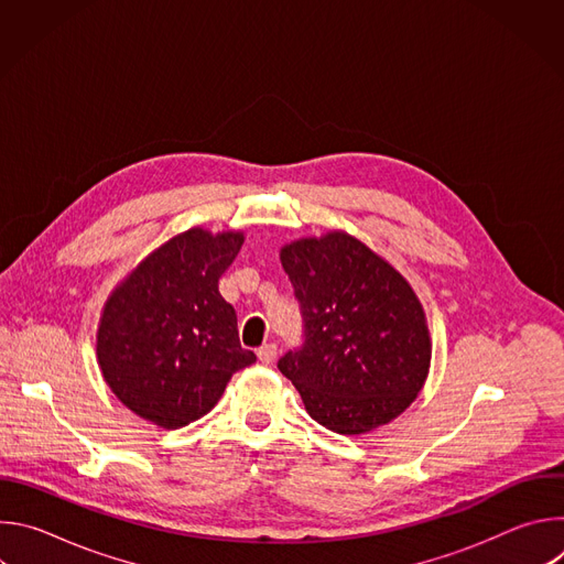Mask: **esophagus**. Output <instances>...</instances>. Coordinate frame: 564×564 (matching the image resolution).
<instances>
[{
	"mask_svg": "<svg viewBox=\"0 0 564 564\" xmlns=\"http://www.w3.org/2000/svg\"><path fill=\"white\" fill-rule=\"evenodd\" d=\"M257 357L261 364H272L276 359V346L274 344H263L259 350H257Z\"/></svg>",
	"mask_w": 564,
	"mask_h": 564,
	"instance_id": "1",
	"label": "esophagus"
}]
</instances>
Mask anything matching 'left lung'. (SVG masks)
<instances>
[{
  "label": "left lung",
  "mask_w": 564,
  "mask_h": 564,
  "mask_svg": "<svg viewBox=\"0 0 564 564\" xmlns=\"http://www.w3.org/2000/svg\"><path fill=\"white\" fill-rule=\"evenodd\" d=\"M305 321V344L279 359L314 422L370 433L404 413L429 377L426 312L386 259L335 229L281 248Z\"/></svg>",
  "instance_id": "left-lung-1"
}]
</instances>
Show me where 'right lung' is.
Masks as SVG:
<instances>
[{"label":"right lung","instance_id":"right-lung-1","mask_svg":"<svg viewBox=\"0 0 564 564\" xmlns=\"http://www.w3.org/2000/svg\"><path fill=\"white\" fill-rule=\"evenodd\" d=\"M243 231L192 227L144 257L105 301L96 355L111 392L138 417L183 429L207 415L257 355L240 348L218 279Z\"/></svg>","mask_w":564,"mask_h":564}]
</instances>
